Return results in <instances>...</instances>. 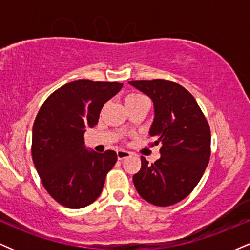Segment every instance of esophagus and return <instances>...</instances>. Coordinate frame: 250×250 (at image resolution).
<instances>
[{
	"mask_svg": "<svg viewBox=\"0 0 250 250\" xmlns=\"http://www.w3.org/2000/svg\"><path fill=\"white\" fill-rule=\"evenodd\" d=\"M131 155L130 151H127V150H122V149H120V150H117V159L120 160V161H122V160L127 159Z\"/></svg>",
	"mask_w": 250,
	"mask_h": 250,
	"instance_id": "esophagus-1",
	"label": "esophagus"
}]
</instances>
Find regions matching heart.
I'll use <instances>...</instances> for the list:
<instances>
[{"instance_id":"1","label":"heart","mask_w":250,"mask_h":250,"mask_svg":"<svg viewBox=\"0 0 250 250\" xmlns=\"http://www.w3.org/2000/svg\"><path fill=\"white\" fill-rule=\"evenodd\" d=\"M145 99H146V96H143L142 94L131 93V94H129L127 97H125V105L130 104V103H133V102L140 101V100H145Z\"/></svg>"}]
</instances>
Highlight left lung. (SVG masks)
Returning a JSON list of instances; mask_svg holds the SVG:
<instances>
[{
	"mask_svg": "<svg viewBox=\"0 0 250 250\" xmlns=\"http://www.w3.org/2000/svg\"><path fill=\"white\" fill-rule=\"evenodd\" d=\"M153 100L155 119L151 137L161 157L149 163L141 156V169L133 176L137 193L154 206L168 207L188 196L210 159V128L196 100L179 83L168 80L129 81Z\"/></svg>",
	"mask_w": 250,
	"mask_h": 250,
	"instance_id": "1",
	"label": "left lung"
}]
</instances>
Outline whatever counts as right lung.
Segmentation results:
<instances>
[{
    "instance_id": "obj_1",
    "label": "right lung",
    "mask_w": 250,
    "mask_h": 250,
    "mask_svg": "<svg viewBox=\"0 0 250 250\" xmlns=\"http://www.w3.org/2000/svg\"><path fill=\"white\" fill-rule=\"evenodd\" d=\"M122 85L91 80L71 81L54 91L37 113L31 156L43 187L64 207L79 209L93 203L117 161L114 150L88 151L84 131L95 127L103 104Z\"/></svg>"
}]
</instances>
